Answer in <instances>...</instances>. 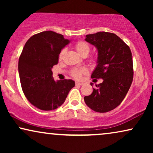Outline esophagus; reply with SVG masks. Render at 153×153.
Returning a JSON list of instances; mask_svg holds the SVG:
<instances>
[{
	"instance_id": "1",
	"label": "esophagus",
	"mask_w": 153,
	"mask_h": 153,
	"mask_svg": "<svg viewBox=\"0 0 153 153\" xmlns=\"http://www.w3.org/2000/svg\"><path fill=\"white\" fill-rule=\"evenodd\" d=\"M75 84H76V85H82L83 83L81 82H76L75 83Z\"/></svg>"
}]
</instances>
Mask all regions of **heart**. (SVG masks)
Instances as JSON below:
<instances>
[{
  "mask_svg": "<svg viewBox=\"0 0 153 153\" xmlns=\"http://www.w3.org/2000/svg\"><path fill=\"white\" fill-rule=\"evenodd\" d=\"M75 49L77 51V52L80 54L81 56H85L88 55L90 51H91V47H90V45L88 44L86 42L81 40L77 42L75 45ZM65 53V49L61 50V51L60 52L59 54V59L61 60L62 57H63L64 54ZM87 71L85 68H75L73 69L72 70V72H71V74L72 76L74 77V79H79L82 76V74H86Z\"/></svg>",
  "mask_w": 153,
  "mask_h": 153,
  "instance_id": "heart-1",
  "label": "heart"
}]
</instances>
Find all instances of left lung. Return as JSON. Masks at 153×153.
Wrapping results in <instances>:
<instances>
[{
    "label": "left lung",
    "mask_w": 153,
    "mask_h": 153,
    "mask_svg": "<svg viewBox=\"0 0 153 153\" xmlns=\"http://www.w3.org/2000/svg\"><path fill=\"white\" fill-rule=\"evenodd\" d=\"M85 40L97 48V66L91 78L102 79L91 95L85 96L86 105L96 112L110 111L120 104L133 80L131 52L116 34L98 32L87 35ZM93 85V83H91Z\"/></svg>",
    "instance_id": "1"
}]
</instances>
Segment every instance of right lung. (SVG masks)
<instances>
[{
    "label": "right lung",
    "instance_id": "add662e5",
    "mask_svg": "<svg viewBox=\"0 0 153 153\" xmlns=\"http://www.w3.org/2000/svg\"><path fill=\"white\" fill-rule=\"evenodd\" d=\"M70 42L62 35L48 30L33 35L23 49L18 64L21 85L27 100L39 109L59 107L75 85L72 79L55 81L52 76L60 52Z\"/></svg>",
    "mask_w": 153,
    "mask_h": 153
}]
</instances>
